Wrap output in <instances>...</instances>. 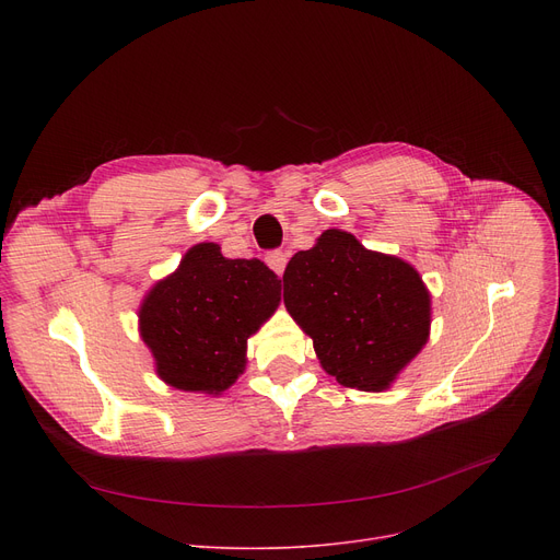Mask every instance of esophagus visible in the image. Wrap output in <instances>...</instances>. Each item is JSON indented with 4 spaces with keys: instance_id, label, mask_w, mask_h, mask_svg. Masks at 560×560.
<instances>
[{
    "instance_id": "1",
    "label": "esophagus",
    "mask_w": 560,
    "mask_h": 560,
    "mask_svg": "<svg viewBox=\"0 0 560 560\" xmlns=\"http://www.w3.org/2000/svg\"><path fill=\"white\" fill-rule=\"evenodd\" d=\"M265 262L270 265V270H272V272L283 275V270H285V262H288V254H285V252H270L268 256H265Z\"/></svg>"
}]
</instances>
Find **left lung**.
<instances>
[{"label":"left lung","instance_id":"8db88e82","mask_svg":"<svg viewBox=\"0 0 560 560\" xmlns=\"http://www.w3.org/2000/svg\"><path fill=\"white\" fill-rule=\"evenodd\" d=\"M283 304L345 388L384 393L431 334V292L399 256L327 229L283 272Z\"/></svg>","mask_w":560,"mask_h":560}]
</instances>
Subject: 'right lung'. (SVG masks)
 Here are the masks:
<instances>
[{"label": "right lung", "instance_id": "1", "mask_svg": "<svg viewBox=\"0 0 560 560\" xmlns=\"http://www.w3.org/2000/svg\"><path fill=\"white\" fill-rule=\"evenodd\" d=\"M281 302V279L258 258L192 245L138 308V334L165 386L218 397L247 368V340Z\"/></svg>", "mask_w": 560, "mask_h": 560}]
</instances>
